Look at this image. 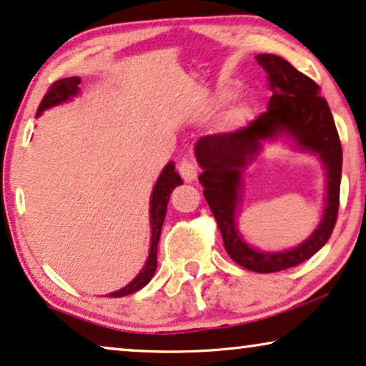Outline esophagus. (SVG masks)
<instances>
[{
  "mask_svg": "<svg viewBox=\"0 0 366 366\" xmlns=\"http://www.w3.org/2000/svg\"><path fill=\"white\" fill-rule=\"evenodd\" d=\"M178 172L187 183L194 182L198 177V168H197V164H194V162H192V159H183V162L178 164Z\"/></svg>",
  "mask_w": 366,
  "mask_h": 366,
  "instance_id": "34e87169",
  "label": "esophagus"
}]
</instances>
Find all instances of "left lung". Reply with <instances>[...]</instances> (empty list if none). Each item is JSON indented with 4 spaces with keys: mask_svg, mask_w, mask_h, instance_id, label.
Instances as JSON below:
<instances>
[{
    "mask_svg": "<svg viewBox=\"0 0 366 366\" xmlns=\"http://www.w3.org/2000/svg\"><path fill=\"white\" fill-rule=\"evenodd\" d=\"M257 61L267 71L273 92L267 112L237 132L202 137L194 154L203 169L198 178L203 194L229 258L252 272L274 273L307 262L332 237L340 207L343 154L332 112L327 99L320 97L318 84L277 54H258ZM280 134H288L297 147L319 154L327 169V198L322 222L308 240L290 252L268 254L242 242L236 229V208L244 167L264 139Z\"/></svg>",
    "mask_w": 366,
    "mask_h": 366,
    "instance_id": "8db88e82",
    "label": "left lung"
}]
</instances>
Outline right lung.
Instances as JSON below:
<instances>
[{
    "label": "right lung",
    "mask_w": 366,
    "mask_h": 366,
    "mask_svg": "<svg viewBox=\"0 0 366 366\" xmlns=\"http://www.w3.org/2000/svg\"><path fill=\"white\" fill-rule=\"evenodd\" d=\"M81 83V79L78 76H71V78H63L59 81H54L51 86H49L48 93L44 94V98L41 99V104H39L36 117H39L44 109L56 107L59 103L68 102L69 98H73L74 94H78V84ZM182 178L179 174L174 172V164L169 162L167 167L163 168L162 174H159L157 184H154L153 193H152V203H149V217H152V247H149V254L147 263L142 272L138 273V277L133 280L132 283H128L127 287L118 290V292L109 293L112 298H119V297H127V295H132L138 290H142L143 287H147L149 283V280L153 278L154 272H157V252H158V242H159V234H162V228H163V222L164 217H167V207H168V199L169 194L178 184H182Z\"/></svg>",
    "instance_id": "add662e5"
}]
</instances>
